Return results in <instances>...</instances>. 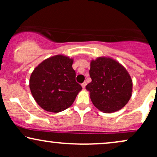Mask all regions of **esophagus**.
Listing matches in <instances>:
<instances>
[{
    "label": "esophagus",
    "mask_w": 157,
    "mask_h": 157,
    "mask_svg": "<svg viewBox=\"0 0 157 157\" xmlns=\"http://www.w3.org/2000/svg\"><path fill=\"white\" fill-rule=\"evenodd\" d=\"M81 86H82V89H85V87H86V82H82V83L81 84Z\"/></svg>",
    "instance_id": "1"
}]
</instances>
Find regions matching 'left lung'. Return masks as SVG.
Instances as JSON below:
<instances>
[{"mask_svg": "<svg viewBox=\"0 0 157 157\" xmlns=\"http://www.w3.org/2000/svg\"><path fill=\"white\" fill-rule=\"evenodd\" d=\"M91 82L86 86L94 105L104 113L122 109L132 94L133 82L126 68L110 57H99L90 63Z\"/></svg>", "mask_w": 157, "mask_h": 157, "instance_id": "1", "label": "left lung"}]
</instances>
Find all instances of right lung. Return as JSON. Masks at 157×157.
<instances>
[{
    "label": "right lung",
    "instance_id": "obj_1",
    "mask_svg": "<svg viewBox=\"0 0 157 157\" xmlns=\"http://www.w3.org/2000/svg\"><path fill=\"white\" fill-rule=\"evenodd\" d=\"M74 60L57 55L41 62L32 71L29 88L34 99L45 111L58 113L73 104L82 87L75 80Z\"/></svg>",
    "mask_w": 157,
    "mask_h": 157
}]
</instances>
